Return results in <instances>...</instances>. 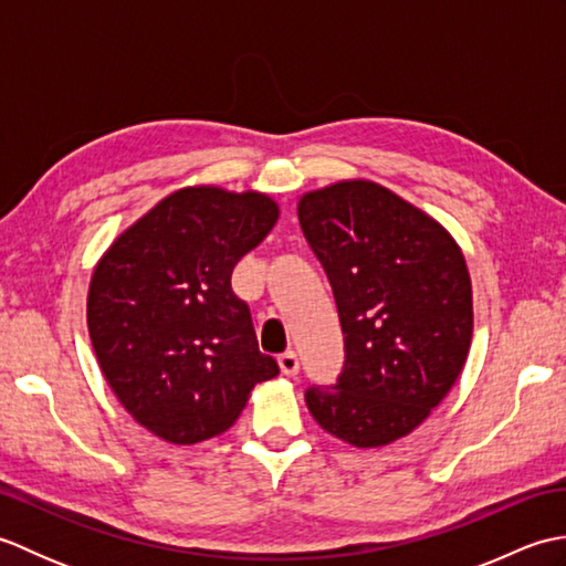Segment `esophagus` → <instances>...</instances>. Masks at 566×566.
Segmentation results:
<instances>
[{"label": "esophagus", "mask_w": 566, "mask_h": 566, "mask_svg": "<svg viewBox=\"0 0 566 566\" xmlns=\"http://www.w3.org/2000/svg\"><path fill=\"white\" fill-rule=\"evenodd\" d=\"M280 369L284 371L286 377L298 375V357H296L294 350H286L284 355H280Z\"/></svg>", "instance_id": "1"}]
</instances>
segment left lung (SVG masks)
I'll use <instances>...</instances> for the list:
<instances>
[{"label": "left lung", "instance_id": "left-lung-1", "mask_svg": "<svg viewBox=\"0 0 566 566\" xmlns=\"http://www.w3.org/2000/svg\"><path fill=\"white\" fill-rule=\"evenodd\" d=\"M298 223L333 286L345 365L306 389L316 423L381 448L430 416L472 345V282L444 228L387 187L353 179L308 191Z\"/></svg>", "mask_w": 566, "mask_h": 566}]
</instances>
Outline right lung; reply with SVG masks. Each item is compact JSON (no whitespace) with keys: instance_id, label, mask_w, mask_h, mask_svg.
Returning <instances> with one entry per match:
<instances>
[{"instance_id":"right-lung-1","label":"right lung","mask_w":566,"mask_h":566,"mask_svg":"<svg viewBox=\"0 0 566 566\" xmlns=\"http://www.w3.org/2000/svg\"><path fill=\"white\" fill-rule=\"evenodd\" d=\"M280 219L258 191L185 187L118 235L94 268L87 326L116 399L175 444L221 436L255 384L280 375L262 355L231 274Z\"/></svg>"}]
</instances>
